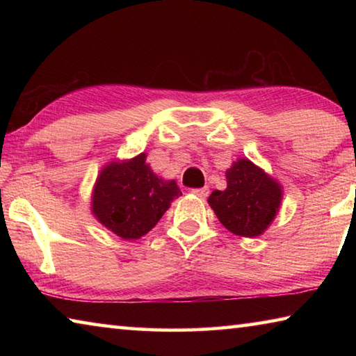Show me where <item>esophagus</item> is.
Masks as SVG:
<instances>
[{
    "label": "esophagus",
    "mask_w": 356,
    "mask_h": 356,
    "mask_svg": "<svg viewBox=\"0 0 356 356\" xmlns=\"http://www.w3.org/2000/svg\"><path fill=\"white\" fill-rule=\"evenodd\" d=\"M191 193L197 197H207L209 196V188H206V186H204V188H193Z\"/></svg>",
    "instance_id": "obj_1"
}]
</instances>
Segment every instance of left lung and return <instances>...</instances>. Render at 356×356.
<instances>
[{"mask_svg":"<svg viewBox=\"0 0 356 356\" xmlns=\"http://www.w3.org/2000/svg\"><path fill=\"white\" fill-rule=\"evenodd\" d=\"M226 179L227 188L209 196L210 207L231 232L242 237L261 236L280 207V185L246 159L234 163Z\"/></svg>","mask_w":356,"mask_h":356,"instance_id":"left-lung-1","label":"left lung"}]
</instances>
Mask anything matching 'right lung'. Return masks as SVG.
<instances>
[{
    "label": "right lung",
    "instance_id": "obj_1",
    "mask_svg": "<svg viewBox=\"0 0 356 356\" xmlns=\"http://www.w3.org/2000/svg\"><path fill=\"white\" fill-rule=\"evenodd\" d=\"M182 191L174 180L156 177L141 154L125 163H111L94 186L92 212L102 225L125 240L147 234Z\"/></svg>",
    "mask_w": 356,
    "mask_h": 356
}]
</instances>
